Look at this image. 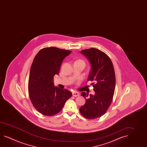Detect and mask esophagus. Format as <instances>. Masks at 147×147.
I'll use <instances>...</instances> for the list:
<instances>
[{
	"instance_id": "1",
	"label": "esophagus",
	"mask_w": 147,
	"mask_h": 147,
	"mask_svg": "<svg viewBox=\"0 0 147 147\" xmlns=\"http://www.w3.org/2000/svg\"><path fill=\"white\" fill-rule=\"evenodd\" d=\"M72 95H73V96H74V97H76V96H78L80 95V94H79V93H78V92L74 91L72 92Z\"/></svg>"
}]
</instances>
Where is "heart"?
I'll return each mask as SVG.
<instances>
[{"instance_id": "obj_1", "label": "heart", "mask_w": 147, "mask_h": 147, "mask_svg": "<svg viewBox=\"0 0 147 147\" xmlns=\"http://www.w3.org/2000/svg\"><path fill=\"white\" fill-rule=\"evenodd\" d=\"M78 61V62H82V63H84V61H82V60H81V59H80V60H78V61Z\"/></svg>"}]
</instances>
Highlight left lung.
<instances>
[{
	"label": "left lung",
	"mask_w": 147,
	"mask_h": 147,
	"mask_svg": "<svg viewBox=\"0 0 147 147\" xmlns=\"http://www.w3.org/2000/svg\"><path fill=\"white\" fill-rule=\"evenodd\" d=\"M80 53L91 64L88 81L93 82L92 85L95 94L88 98V93L82 92L86 102L80 112L86 119H95L105 114L111 105L115 86L114 68L109 57L99 49L92 48Z\"/></svg>",
	"instance_id": "1"
}]
</instances>
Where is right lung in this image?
I'll list each match as a JSON object with an SVG mask.
<instances>
[{
  "mask_svg": "<svg viewBox=\"0 0 147 147\" xmlns=\"http://www.w3.org/2000/svg\"><path fill=\"white\" fill-rule=\"evenodd\" d=\"M72 52L55 47L40 49L30 69L28 93L33 106L39 113L52 116L62 110L72 93L55 86L54 76L58 75L63 59Z\"/></svg>",
  "mask_w": 147,
  "mask_h": 147,
  "instance_id": "1",
  "label": "right lung"
}]
</instances>
